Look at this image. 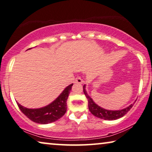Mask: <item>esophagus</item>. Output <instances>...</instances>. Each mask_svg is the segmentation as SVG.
I'll return each instance as SVG.
<instances>
[{"label":"esophagus","mask_w":152,"mask_h":152,"mask_svg":"<svg viewBox=\"0 0 152 152\" xmlns=\"http://www.w3.org/2000/svg\"><path fill=\"white\" fill-rule=\"evenodd\" d=\"M74 83H75L76 84H83V83H84V81L83 79L80 78V77H77L75 81H74Z\"/></svg>","instance_id":"1"}]
</instances>
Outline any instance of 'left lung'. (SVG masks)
Segmentation results:
<instances>
[{"label": "left lung", "instance_id": "1", "mask_svg": "<svg viewBox=\"0 0 152 152\" xmlns=\"http://www.w3.org/2000/svg\"><path fill=\"white\" fill-rule=\"evenodd\" d=\"M83 92L86 96V98L88 100V106H89V111L92 113L94 116L99 117L100 119L105 120H115L119 118H121L124 116L129 110H130L133 106L134 104L130 105L124 109L119 110H108L104 109V108L99 107L93 101V99L88 96L87 91L85 90V85L83 86Z\"/></svg>", "mask_w": 152, "mask_h": 152}]
</instances>
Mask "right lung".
Returning <instances> with one entry per match:
<instances>
[{"label": "right lung", "mask_w": 152, "mask_h": 152, "mask_svg": "<svg viewBox=\"0 0 152 152\" xmlns=\"http://www.w3.org/2000/svg\"><path fill=\"white\" fill-rule=\"evenodd\" d=\"M28 48V50L31 49ZM73 84L69 85L50 104L37 109H29L17 102L20 110L31 121L37 124L52 123L63 117L67 110V99Z\"/></svg>", "instance_id": "1"}]
</instances>
